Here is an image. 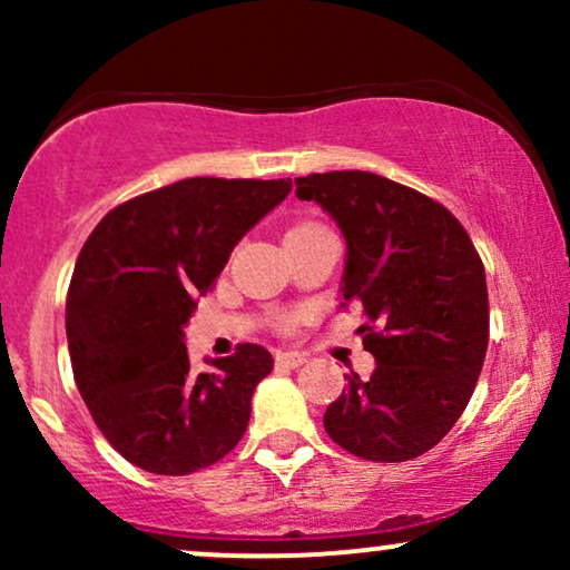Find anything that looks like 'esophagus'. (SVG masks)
<instances>
[{
    "label": "esophagus",
    "mask_w": 570,
    "mask_h": 570,
    "mask_svg": "<svg viewBox=\"0 0 570 570\" xmlns=\"http://www.w3.org/2000/svg\"><path fill=\"white\" fill-rule=\"evenodd\" d=\"M303 362H305V356H299V353H294V351H278L276 353V367L294 370V367H299Z\"/></svg>",
    "instance_id": "esophagus-1"
}]
</instances>
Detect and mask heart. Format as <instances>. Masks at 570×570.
<instances>
[{"label":"heart","mask_w":570,"mask_h":570,"mask_svg":"<svg viewBox=\"0 0 570 570\" xmlns=\"http://www.w3.org/2000/svg\"><path fill=\"white\" fill-rule=\"evenodd\" d=\"M311 227H322V225H313V222H303V225H297V227H294V230H311ZM276 324H278V330H292L294 316H292V313H284V316L276 318Z\"/></svg>","instance_id":"1"}]
</instances>
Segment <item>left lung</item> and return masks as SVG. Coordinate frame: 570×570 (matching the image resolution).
<instances>
[{
    "mask_svg": "<svg viewBox=\"0 0 570 570\" xmlns=\"http://www.w3.org/2000/svg\"><path fill=\"white\" fill-rule=\"evenodd\" d=\"M348 244L345 305H362V343L377 367L356 372L324 412L326 434L377 463L423 455L474 394L490 335L485 267L442 203L370 171L294 179Z\"/></svg>",
    "mask_w": 570,
    "mask_h": 570,
    "instance_id": "left-lung-1",
    "label": "left lung"
}]
</instances>
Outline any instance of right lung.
Listing matches in <instances>:
<instances>
[{
    "mask_svg": "<svg viewBox=\"0 0 570 570\" xmlns=\"http://www.w3.org/2000/svg\"><path fill=\"white\" fill-rule=\"evenodd\" d=\"M289 189L195 176L120 203L85 240L67 294L75 383L98 431L144 472L193 474L244 436L273 356L240 343L195 372L181 330L233 246Z\"/></svg>",
    "mask_w": 570,
    "mask_h": 570,
    "instance_id": "right-lung-1",
    "label": "right lung"
}]
</instances>
